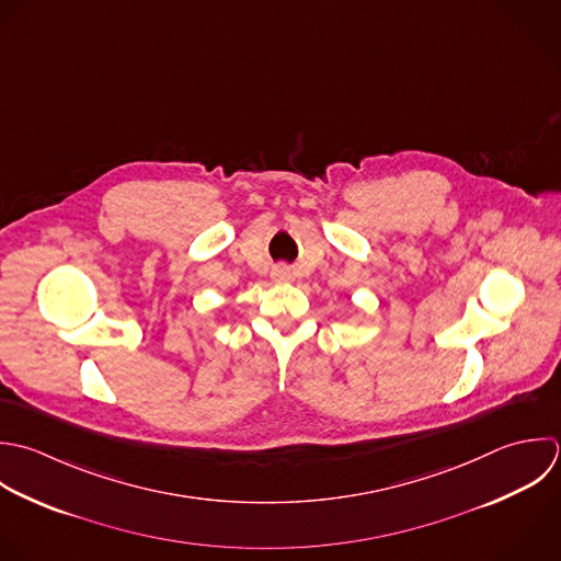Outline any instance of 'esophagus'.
<instances>
[{"label": "esophagus", "instance_id": "1", "mask_svg": "<svg viewBox=\"0 0 561 561\" xmlns=\"http://www.w3.org/2000/svg\"><path fill=\"white\" fill-rule=\"evenodd\" d=\"M273 279L275 282H288L290 279V268L288 266H275L273 268Z\"/></svg>", "mask_w": 561, "mask_h": 561}]
</instances>
